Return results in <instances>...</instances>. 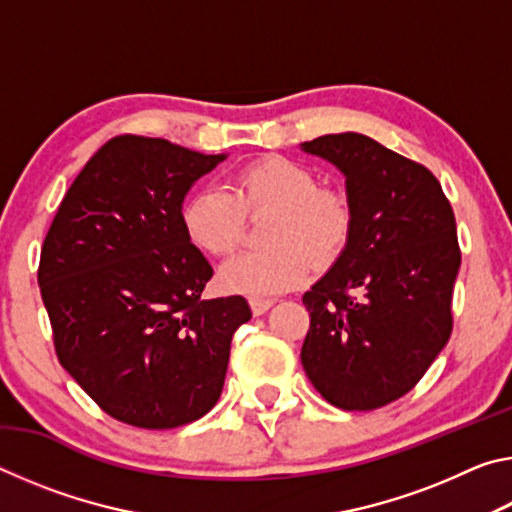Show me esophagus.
Instances as JSON below:
<instances>
[{
  "mask_svg": "<svg viewBox=\"0 0 512 512\" xmlns=\"http://www.w3.org/2000/svg\"><path fill=\"white\" fill-rule=\"evenodd\" d=\"M271 307H273V300H268V298H250V309H253L255 316L266 314V311L271 309Z\"/></svg>",
  "mask_w": 512,
  "mask_h": 512,
  "instance_id": "obj_1",
  "label": "esophagus"
}]
</instances>
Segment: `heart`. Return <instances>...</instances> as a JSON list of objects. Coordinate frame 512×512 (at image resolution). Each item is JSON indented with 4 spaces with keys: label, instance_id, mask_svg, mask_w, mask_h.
<instances>
[{
    "label": "heart",
    "instance_id": "b5f03b06",
    "mask_svg": "<svg viewBox=\"0 0 512 512\" xmlns=\"http://www.w3.org/2000/svg\"><path fill=\"white\" fill-rule=\"evenodd\" d=\"M273 212L266 228L271 248L246 250L225 262L221 287L244 296H273L298 287L311 264L325 266L350 239L352 205L339 189L320 187L314 169L280 155L237 171L232 192L216 185L194 189L180 210V223L194 246L228 255L246 228V214Z\"/></svg>",
    "mask_w": 512,
    "mask_h": 512
}]
</instances>
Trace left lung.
Segmentation results:
<instances>
[{"instance_id": "obj_1", "label": "left lung", "mask_w": 512, "mask_h": 512, "mask_svg": "<svg viewBox=\"0 0 512 512\" xmlns=\"http://www.w3.org/2000/svg\"><path fill=\"white\" fill-rule=\"evenodd\" d=\"M300 151L343 173L352 205L348 244L302 296V368L329 404L379 409L418 384L452 334V205L427 167L368 135H323Z\"/></svg>"}]
</instances>
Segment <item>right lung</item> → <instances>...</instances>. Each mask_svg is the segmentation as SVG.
Wrapping results in <instances>:
<instances>
[{"mask_svg":"<svg viewBox=\"0 0 512 512\" xmlns=\"http://www.w3.org/2000/svg\"><path fill=\"white\" fill-rule=\"evenodd\" d=\"M228 155L160 137L101 146L42 244L38 284L63 368L103 411L173 429L219 402L241 296L203 300L212 266L180 223L185 196Z\"/></svg>","mask_w":512,"mask_h":512,"instance_id":"obj_1","label":"right lung"}]
</instances>
